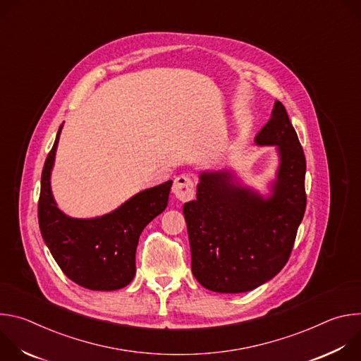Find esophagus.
I'll return each mask as SVG.
<instances>
[{
	"label": "esophagus",
	"instance_id": "obj_1",
	"mask_svg": "<svg viewBox=\"0 0 361 361\" xmlns=\"http://www.w3.org/2000/svg\"><path fill=\"white\" fill-rule=\"evenodd\" d=\"M173 192H174L176 198H178L183 202L192 200V197H194V181H192V178L188 177V176H184V174L178 176L174 180Z\"/></svg>",
	"mask_w": 361,
	"mask_h": 361
}]
</instances>
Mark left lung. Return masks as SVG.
Segmentation results:
<instances>
[{"label": "left lung", "instance_id": "left-lung-1", "mask_svg": "<svg viewBox=\"0 0 361 361\" xmlns=\"http://www.w3.org/2000/svg\"><path fill=\"white\" fill-rule=\"evenodd\" d=\"M255 142L280 152L270 198L235 185L228 173H202L197 198L183 207L192 274L216 293L250 291L279 274L305 212V156L280 101Z\"/></svg>", "mask_w": 361, "mask_h": 361}]
</instances>
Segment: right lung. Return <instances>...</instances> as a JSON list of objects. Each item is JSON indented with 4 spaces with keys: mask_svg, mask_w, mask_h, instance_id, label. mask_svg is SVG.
<instances>
[{
    "mask_svg": "<svg viewBox=\"0 0 361 361\" xmlns=\"http://www.w3.org/2000/svg\"><path fill=\"white\" fill-rule=\"evenodd\" d=\"M61 127L41 174L38 198L41 235L63 273L78 286L98 291L123 288L135 276L140 234L152 219L166 210L173 181L138 192L120 209L102 217L90 220L67 217L57 209L49 187Z\"/></svg>",
    "mask_w": 361,
    "mask_h": 361,
    "instance_id": "right-lung-1",
    "label": "right lung"
}]
</instances>
